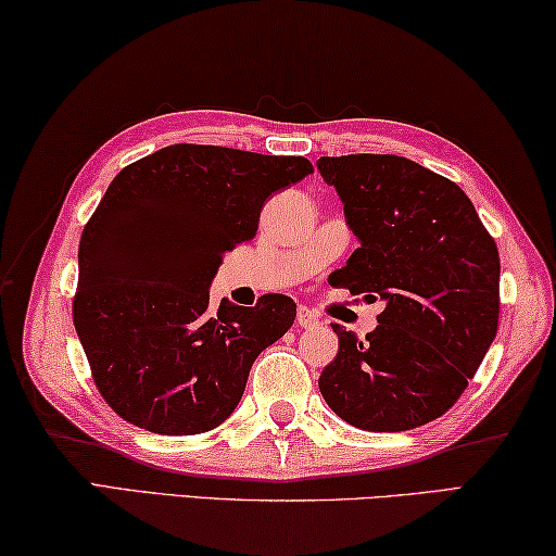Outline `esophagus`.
Segmentation results:
<instances>
[{"instance_id": "esophagus-1", "label": "esophagus", "mask_w": 556, "mask_h": 556, "mask_svg": "<svg viewBox=\"0 0 556 556\" xmlns=\"http://www.w3.org/2000/svg\"><path fill=\"white\" fill-rule=\"evenodd\" d=\"M317 325H320V317H317L307 305H300L298 307V327H303V330H311V327H317Z\"/></svg>"}]
</instances>
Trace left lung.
I'll list each match as a JSON object with an SVG mask.
<instances>
[{
  "instance_id": "obj_1",
  "label": "left lung",
  "mask_w": 556,
  "mask_h": 556,
  "mask_svg": "<svg viewBox=\"0 0 556 556\" xmlns=\"http://www.w3.org/2000/svg\"><path fill=\"white\" fill-rule=\"evenodd\" d=\"M317 169L359 241L334 286L384 300L364 340L332 325L340 350L317 384L362 431L416 429L458 402L495 340L497 245L466 192L412 160L348 154Z\"/></svg>"
}]
</instances>
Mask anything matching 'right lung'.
<instances>
[{
	"label": "right lung",
	"instance_id": "obj_1",
	"mask_svg": "<svg viewBox=\"0 0 556 556\" xmlns=\"http://www.w3.org/2000/svg\"><path fill=\"white\" fill-rule=\"evenodd\" d=\"M307 175L305 157L169 144L111 181L80 236L73 325L117 416L194 435L233 414L295 303L270 293L214 311L208 286L224 253L256 236L266 199Z\"/></svg>",
	"mask_w": 556,
	"mask_h": 556
}]
</instances>
